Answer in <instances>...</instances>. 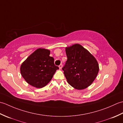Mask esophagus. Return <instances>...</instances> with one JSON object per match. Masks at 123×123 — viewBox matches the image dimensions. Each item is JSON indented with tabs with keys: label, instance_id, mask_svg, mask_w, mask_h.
Instances as JSON below:
<instances>
[{
	"label": "esophagus",
	"instance_id": "1",
	"mask_svg": "<svg viewBox=\"0 0 123 123\" xmlns=\"http://www.w3.org/2000/svg\"><path fill=\"white\" fill-rule=\"evenodd\" d=\"M59 69H60V70H61L62 68V64H60V66H59Z\"/></svg>",
	"mask_w": 123,
	"mask_h": 123
}]
</instances>
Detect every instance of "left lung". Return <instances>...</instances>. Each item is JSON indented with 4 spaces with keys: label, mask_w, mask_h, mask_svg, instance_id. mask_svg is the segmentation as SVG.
<instances>
[{
    "label": "left lung",
    "mask_w": 123,
    "mask_h": 123,
    "mask_svg": "<svg viewBox=\"0 0 123 123\" xmlns=\"http://www.w3.org/2000/svg\"><path fill=\"white\" fill-rule=\"evenodd\" d=\"M68 60L62 70L67 82L77 90L90 86L97 75L99 68L96 59L79 44L66 48Z\"/></svg>",
    "instance_id": "8db88e82"
}]
</instances>
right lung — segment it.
<instances>
[{
    "label": "right lung",
    "instance_id": "add662e5",
    "mask_svg": "<svg viewBox=\"0 0 123 123\" xmlns=\"http://www.w3.org/2000/svg\"><path fill=\"white\" fill-rule=\"evenodd\" d=\"M50 51L38 48L27 57L20 67L22 76L28 84L41 88L45 87L53 78L59 67L54 63Z\"/></svg>",
    "mask_w": 123,
    "mask_h": 123
}]
</instances>
